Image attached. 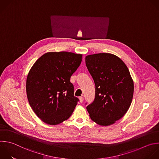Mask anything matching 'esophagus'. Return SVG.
<instances>
[{
	"instance_id": "1",
	"label": "esophagus",
	"mask_w": 159,
	"mask_h": 159,
	"mask_svg": "<svg viewBox=\"0 0 159 159\" xmlns=\"http://www.w3.org/2000/svg\"><path fill=\"white\" fill-rule=\"evenodd\" d=\"M79 100H80V103L83 102V101H84V97H79Z\"/></svg>"
}]
</instances>
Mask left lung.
<instances>
[{
    "mask_svg": "<svg viewBox=\"0 0 159 159\" xmlns=\"http://www.w3.org/2000/svg\"><path fill=\"white\" fill-rule=\"evenodd\" d=\"M86 66L95 85V97L87 107L90 119L109 126L128 111L134 95V81L129 69L117 56L99 53L85 57Z\"/></svg>",
    "mask_w": 159,
    "mask_h": 159,
    "instance_id": "obj_1",
    "label": "left lung"
}]
</instances>
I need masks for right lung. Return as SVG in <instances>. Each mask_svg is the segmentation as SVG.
I'll list each match as a JSON object with an SVG mask.
<instances>
[{
    "label": "right lung",
    "mask_w": 159,
    "mask_h": 159,
    "mask_svg": "<svg viewBox=\"0 0 159 159\" xmlns=\"http://www.w3.org/2000/svg\"><path fill=\"white\" fill-rule=\"evenodd\" d=\"M82 54L49 52L30 68L26 80L29 103L34 113L48 125L67 120L79 99L74 97L70 77L81 64Z\"/></svg>",
    "instance_id": "1"
}]
</instances>
